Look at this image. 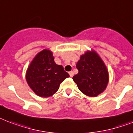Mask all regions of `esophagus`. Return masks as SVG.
Masks as SVG:
<instances>
[{"mask_svg": "<svg viewBox=\"0 0 133 133\" xmlns=\"http://www.w3.org/2000/svg\"><path fill=\"white\" fill-rule=\"evenodd\" d=\"M69 75H70V76L71 77H72V76H73V75H74L73 72H72V71H70V72H69Z\"/></svg>", "mask_w": 133, "mask_h": 133, "instance_id": "1", "label": "esophagus"}]
</instances>
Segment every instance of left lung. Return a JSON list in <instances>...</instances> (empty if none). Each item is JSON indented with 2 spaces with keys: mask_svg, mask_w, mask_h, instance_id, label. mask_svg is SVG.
Masks as SVG:
<instances>
[{
  "mask_svg": "<svg viewBox=\"0 0 133 133\" xmlns=\"http://www.w3.org/2000/svg\"><path fill=\"white\" fill-rule=\"evenodd\" d=\"M76 66L79 72L72 79L81 92L90 97L103 93L109 82V74L96 51H88L81 56Z\"/></svg>",
  "mask_w": 133,
  "mask_h": 133,
  "instance_id": "1",
  "label": "left lung"
}]
</instances>
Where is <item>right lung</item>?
<instances>
[{
	"label": "right lung",
	"mask_w": 133,
	"mask_h": 133,
	"mask_svg": "<svg viewBox=\"0 0 133 133\" xmlns=\"http://www.w3.org/2000/svg\"><path fill=\"white\" fill-rule=\"evenodd\" d=\"M69 77L63 67L54 62L53 54L49 49L41 51L35 56L26 75L30 89L36 95L44 98L55 94L61 83Z\"/></svg>",
	"instance_id": "right-lung-1"
}]
</instances>
